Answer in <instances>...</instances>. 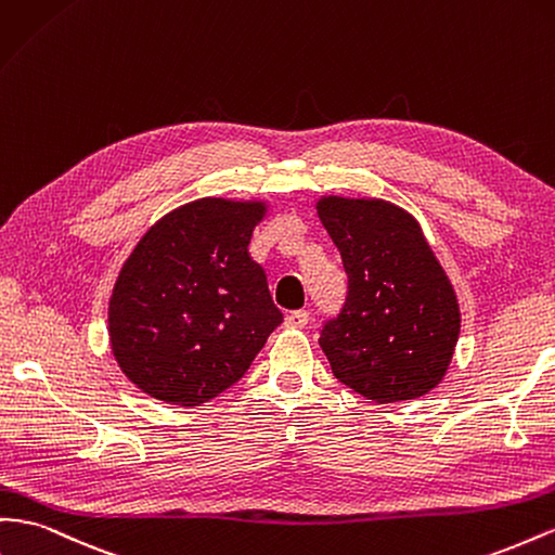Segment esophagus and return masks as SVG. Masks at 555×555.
Listing matches in <instances>:
<instances>
[{
	"label": "esophagus",
	"instance_id": "34e87169",
	"mask_svg": "<svg viewBox=\"0 0 555 555\" xmlns=\"http://www.w3.org/2000/svg\"><path fill=\"white\" fill-rule=\"evenodd\" d=\"M308 320H310V314L306 310H294V312L287 314V318H284V326H287V328H304L308 324Z\"/></svg>",
	"mask_w": 555,
	"mask_h": 555
}]
</instances>
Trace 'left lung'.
Returning a JSON list of instances; mask_svg holds the SVG:
<instances>
[{"mask_svg":"<svg viewBox=\"0 0 555 555\" xmlns=\"http://www.w3.org/2000/svg\"><path fill=\"white\" fill-rule=\"evenodd\" d=\"M318 217L348 273L320 334L334 376L376 403L427 395L453 359L460 306L421 223L380 198L322 196Z\"/></svg>","mask_w":555,"mask_h":555,"instance_id":"obj_1","label":"left lung"}]
</instances>
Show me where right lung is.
<instances>
[{"instance_id": "right-lung-1", "label": "right lung", "mask_w": 555, "mask_h": 555, "mask_svg": "<svg viewBox=\"0 0 555 555\" xmlns=\"http://www.w3.org/2000/svg\"><path fill=\"white\" fill-rule=\"evenodd\" d=\"M263 201L198 198L134 245L109 298V343L126 378L175 406L241 380L282 312L249 257Z\"/></svg>"}]
</instances>
